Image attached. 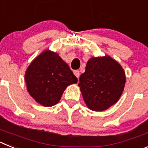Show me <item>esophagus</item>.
I'll list each match as a JSON object with an SVG mask.
<instances>
[{"instance_id": "34e87169", "label": "esophagus", "mask_w": 148, "mask_h": 148, "mask_svg": "<svg viewBox=\"0 0 148 148\" xmlns=\"http://www.w3.org/2000/svg\"><path fill=\"white\" fill-rule=\"evenodd\" d=\"M73 73H74V75H75L77 78H79L80 73H79V71H78V70H74V71H73Z\"/></svg>"}]
</instances>
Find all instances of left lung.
<instances>
[{
	"label": "left lung",
	"mask_w": 148,
	"mask_h": 148,
	"mask_svg": "<svg viewBox=\"0 0 148 148\" xmlns=\"http://www.w3.org/2000/svg\"><path fill=\"white\" fill-rule=\"evenodd\" d=\"M83 99L90 110L103 111L117 102L126 77L124 70L110 56L90 58L79 78Z\"/></svg>",
	"instance_id": "obj_1"
}]
</instances>
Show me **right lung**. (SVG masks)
<instances>
[{"label": "right lung", "instance_id": "add662e5", "mask_svg": "<svg viewBox=\"0 0 148 148\" xmlns=\"http://www.w3.org/2000/svg\"><path fill=\"white\" fill-rule=\"evenodd\" d=\"M25 81L29 93L35 101L50 107L57 104L66 87L78 79L57 53L47 50L30 64Z\"/></svg>", "mask_w": 148, "mask_h": 148}]
</instances>
